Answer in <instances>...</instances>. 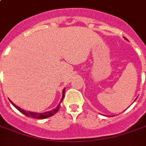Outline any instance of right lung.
Segmentation results:
<instances>
[{
	"mask_svg": "<svg viewBox=\"0 0 146 146\" xmlns=\"http://www.w3.org/2000/svg\"><path fill=\"white\" fill-rule=\"evenodd\" d=\"M64 92H65V89H64V90H63V96H62L61 101L64 99ZM11 103H12L13 105V106H14L15 108L18 110V111H20L22 113H23L24 115H26V117H29L36 118V119H44V118H48L49 117H51V116L54 115L55 113H57V111H58V110H59L60 108V104H59L58 105H57V107L56 108L53 109L52 111H48V112H44V113H34V112H30V111H24V110L21 109L20 108H19V107H17V105H15L13 102H11Z\"/></svg>",
	"mask_w": 146,
	"mask_h": 146,
	"instance_id": "add662e5",
	"label": "right lung"
}]
</instances>
